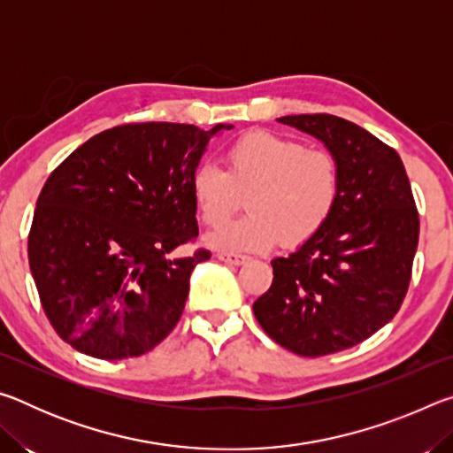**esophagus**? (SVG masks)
Instances as JSON below:
<instances>
[{
	"instance_id": "obj_1",
	"label": "esophagus",
	"mask_w": 453,
	"mask_h": 453,
	"mask_svg": "<svg viewBox=\"0 0 453 453\" xmlns=\"http://www.w3.org/2000/svg\"><path fill=\"white\" fill-rule=\"evenodd\" d=\"M218 257L221 259V262H226L229 265H243L250 262L248 256H242V254H227V251H221V254H218Z\"/></svg>"
}]
</instances>
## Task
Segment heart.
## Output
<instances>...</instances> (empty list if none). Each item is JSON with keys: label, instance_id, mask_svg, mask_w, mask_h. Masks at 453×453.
<instances>
[{"label": "heart", "instance_id": "1", "mask_svg": "<svg viewBox=\"0 0 453 453\" xmlns=\"http://www.w3.org/2000/svg\"><path fill=\"white\" fill-rule=\"evenodd\" d=\"M226 173L211 164L191 175V197L205 226L216 227L235 210V191L250 216L210 235L221 250L257 251L278 240L296 248L316 235L340 196V167L324 150H305L286 137L251 132L229 145Z\"/></svg>", "mask_w": 453, "mask_h": 453}]
</instances>
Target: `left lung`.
<instances>
[{
    "instance_id": "1",
    "label": "left lung",
    "mask_w": 453,
    "mask_h": 453,
    "mask_svg": "<svg viewBox=\"0 0 453 453\" xmlns=\"http://www.w3.org/2000/svg\"><path fill=\"white\" fill-rule=\"evenodd\" d=\"M326 145L340 196L319 232L272 259L273 281L254 302L264 332L297 356L357 346L392 319L410 286L419 218L394 148L327 113L278 118Z\"/></svg>"
}]
</instances>
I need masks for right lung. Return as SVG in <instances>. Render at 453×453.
<instances>
[{
    "instance_id": "obj_1",
    "label": "right lung",
    "mask_w": 453,
    "mask_h": 453,
    "mask_svg": "<svg viewBox=\"0 0 453 453\" xmlns=\"http://www.w3.org/2000/svg\"><path fill=\"white\" fill-rule=\"evenodd\" d=\"M188 124L118 126L58 165L27 240L43 311L61 340L97 359L142 356L172 332L189 275L210 251L173 257L197 237L191 175L213 135Z\"/></svg>"
}]
</instances>
